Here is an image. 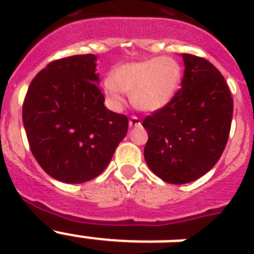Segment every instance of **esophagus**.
Returning <instances> with one entry per match:
<instances>
[{
	"instance_id": "1",
	"label": "esophagus",
	"mask_w": 254,
	"mask_h": 254,
	"mask_svg": "<svg viewBox=\"0 0 254 254\" xmlns=\"http://www.w3.org/2000/svg\"><path fill=\"white\" fill-rule=\"evenodd\" d=\"M141 125V121L137 116H131L130 119H129V127H139Z\"/></svg>"
}]
</instances>
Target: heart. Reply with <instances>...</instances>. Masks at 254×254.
<instances>
[{"label": "heart", "instance_id": "1", "mask_svg": "<svg viewBox=\"0 0 254 254\" xmlns=\"http://www.w3.org/2000/svg\"><path fill=\"white\" fill-rule=\"evenodd\" d=\"M182 81V67L173 58H147L116 67L104 80V93L112 107L124 104V92L143 112H157L174 99Z\"/></svg>", "mask_w": 254, "mask_h": 254}]
</instances>
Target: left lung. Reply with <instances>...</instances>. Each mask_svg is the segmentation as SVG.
Listing matches in <instances>:
<instances>
[{
	"instance_id": "8db88e82",
	"label": "left lung",
	"mask_w": 254,
	"mask_h": 254,
	"mask_svg": "<svg viewBox=\"0 0 254 254\" xmlns=\"http://www.w3.org/2000/svg\"><path fill=\"white\" fill-rule=\"evenodd\" d=\"M182 88L166 107L142 121L145 161L162 181L183 185L203 177L223 154L233 100L224 76L204 58L182 54Z\"/></svg>"
}]
</instances>
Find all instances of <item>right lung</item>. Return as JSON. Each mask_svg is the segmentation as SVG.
Instances as JSON below:
<instances>
[{
    "label": "right lung",
    "mask_w": 254,
    "mask_h": 254,
    "mask_svg": "<svg viewBox=\"0 0 254 254\" xmlns=\"http://www.w3.org/2000/svg\"><path fill=\"white\" fill-rule=\"evenodd\" d=\"M96 55H73L47 64L26 93L22 120L41 167L64 183L103 173L127 133V117L104 107Z\"/></svg>",
    "instance_id": "add662e5"
}]
</instances>
